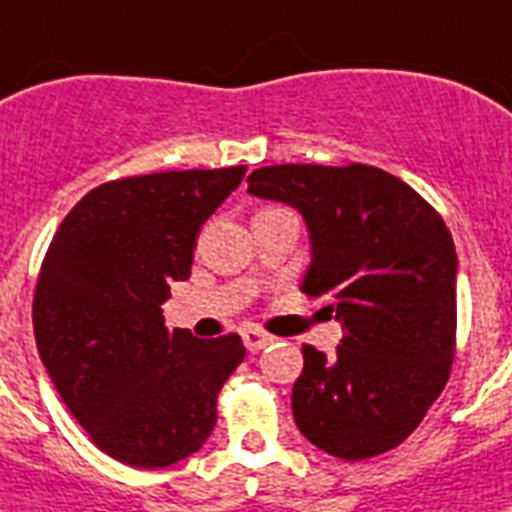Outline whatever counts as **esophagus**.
<instances>
[{
  "instance_id": "obj_1",
  "label": "esophagus",
  "mask_w": 512,
  "mask_h": 512,
  "mask_svg": "<svg viewBox=\"0 0 512 512\" xmlns=\"http://www.w3.org/2000/svg\"><path fill=\"white\" fill-rule=\"evenodd\" d=\"M274 337L266 335L264 329H243V342H246V348L251 350V353H259V350H264L269 342H272Z\"/></svg>"
}]
</instances>
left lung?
I'll return each instance as SVG.
<instances>
[{"label": "left lung", "mask_w": 512, "mask_h": 512, "mask_svg": "<svg viewBox=\"0 0 512 512\" xmlns=\"http://www.w3.org/2000/svg\"><path fill=\"white\" fill-rule=\"evenodd\" d=\"M248 190L301 211L311 232L301 290L342 322L335 356L303 345L295 424L342 460L398 447L453 371L458 256L445 219L369 164H272L248 175Z\"/></svg>", "instance_id": "8db88e82"}]
</instances>
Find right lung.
<instances>
[{
  "mask_svg": "<svg viewBox=\"0 0 512 512\" xmlns=\"http://www.w3.org/2000/svg\"><path fill=\"white\" fill-rule=\"evenodd\" d=\"M246 167L154 172L88 190L54 232L33 295V332L59 398L101 453L164 468L204 445L217 398L246 358L235 332L164 327L196 235Z\"/></svg>",
  "mask_w": 512,
  "mask_h": 512,
  "instance_id": "obj_1",
  "label": "right lung"
}]
</instances>
